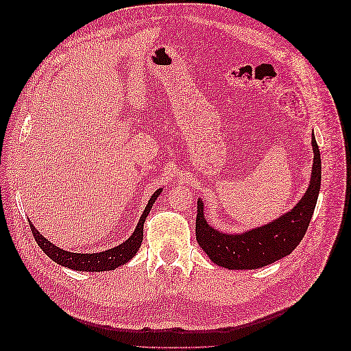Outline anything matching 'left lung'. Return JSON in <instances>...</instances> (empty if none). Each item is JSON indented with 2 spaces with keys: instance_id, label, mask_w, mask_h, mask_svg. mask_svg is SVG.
<instances>
[{
  "instance_id": "left-lung-1",
  "label": "left lung",
  "mask_w": 351,
  "mask_h": 351,
  "mask_svg": "<svg viewBox=\"0 0 351 351\" xmlns=\"http://www.w3.org/2000/svg\"><path fill=\"white\" fill-rule=\"evenodd\" d=\"M313 165L309 187L294 208L268 224L244 232L219 231L204 215V200L197 199L196 240L209 259L228 269H258L290 254L306 234L321 190V152L312 136Z\"/></svg>"
}]
</instances>
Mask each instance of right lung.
<instances>
[{"instance_id": "right-lung-1", "label": "right lung", "mask_w": 351, "mask_h": 351, "mask_svg": "<svg viewBox=\"0 0 351 351\" xmlns=\"http://www.w3.org/2000/svg\"><path fill=\"white\" fill-rule=\"evenodd\" d=\"M162 189L155 190V193L151 196L149 202L142 212V217L137 222V226L133 231V234L123 241L121 244L115 247H111L108 250L98 252V253H73L67 252L64 249L57 247L54 243H51L48 239H45L40 232L35 228V226L30 224V230L34 232V237L38 243V246L44 250L47 256H49L52 261L57 262L61 267H66L69 269L74 271H83V272H102V271H112L115 268L121 267V265L132 261V258L141 249V244L143 240V224L146 221L147 214H149L155 200L161 195Z\"/></svg>"}]
</instances>
